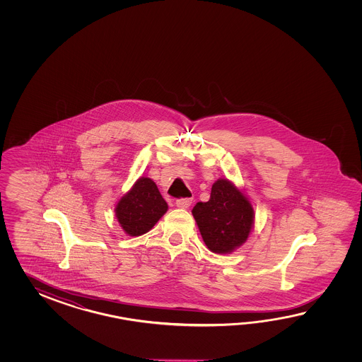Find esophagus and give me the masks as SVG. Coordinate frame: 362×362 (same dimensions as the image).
<instances>
[{"label": "esophagus", "instance_id": "34e87169", "mask_svg": "<svg viewBox=\"0 0 362 362\" xmlns=\"http://www.w3.org/2000/svg\"><path fill=\"white\" fill-rule=\"evenodd\" d=\"M192 199L190 198H182V199L176 200V206L178 208H189L192 206Z\"/></svg>", "mask_w": 362, "mask_h": 362}]
</instances>
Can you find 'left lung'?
Wrapping results in <instances>:
<instances>
[{
    "instance_id": "1",
    "label": "left lung",
    "mask_w": 362,
    "mask_h": 362,
    "mask_svg": "<svg viewBox=\"0 0 362 362\" xmlns=\"http://www.w3.org/2000/svg\"><path fill=\"white\" fill-rule=\"evenodd\" d=\"M192 212L206 246L215 254L237 250L254 226L251 202L226 178H218L212 185L209 200L197 203Z\"/></svg>"
}]
</instances>
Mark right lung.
Listing matches in <instances>:
<instances>
[{
	"label": "right lung",
	"mask_w": 362,
	"mask_h": 362,
	"mask_svg": "<svg viewBox=\"0 0 362 362\" xmlns=\"http://www.w3.org/2000/svg\"><path fill=\"white\" fill-rule=\"evenodd\" d=\"M168 209L151 178L141 177L131 190L117 202L115 215L123 230L131 237H139L154 228Z\"/></svg>",
	"instance_id": "right-lung-1"
}]
</instances>
